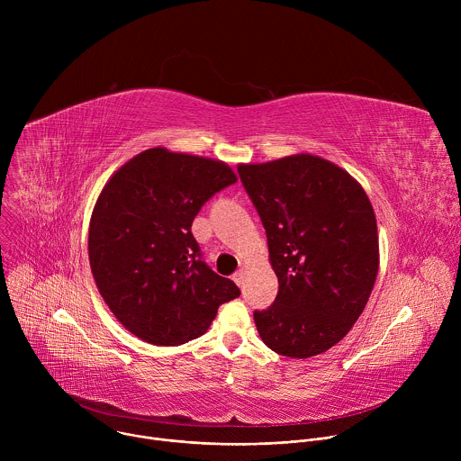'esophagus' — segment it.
<instances>
[{
  "label": "esophagus",
  "instance_id": "34e87169",
  "mask_svg": "<svg viewBox=\"0 0 461 461\" xmlns=\"http://www.w3.org/2000/svg\"><path fill=\"white\" fill-rule=\"evenodd\" d=\"M233 281L237 283V286H242L244 285V270H239L233 274Z\"/></svg>",
  "mask_w": 461,
  "mask_h": 461
}]
</instances>
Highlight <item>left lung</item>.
<instances>
[{"instance_id": "left-lung-1", "label": "left lung", "mask_w": 461, "mask_h": 461, "mask_svg": "<svg viewBox=\"0 0 461 461\" xmlns=\"http://www.w3.org/2000/svg\"><path fill=\"white\" fill-rule=\"evenodd\" d=\"M237 171L279 279L274 304L253 312L258 336L286 357L322 354L350 332L375 283L379 242L368 196L345 169L304 153Z\"/></svg>"}]
</instances>
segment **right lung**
Here are the masks:
<instances>
[{"label":"right lung","instance_id":"obj_1","mask_svg":"<svg viewBox=\"0 0 461 461\" xmlns=\"http://www.w3.org/2000/svg\"><path fill=\"white\" fill-rule=\"evenodd\" d=\"M237 182L221 160L142 151L102 189L89 224V262L114 317L142 341L176 347L203 336L237 285L203 260L196 213Z\"/></svg>","mask_w":461,"mask_h":461}]
</instances>
